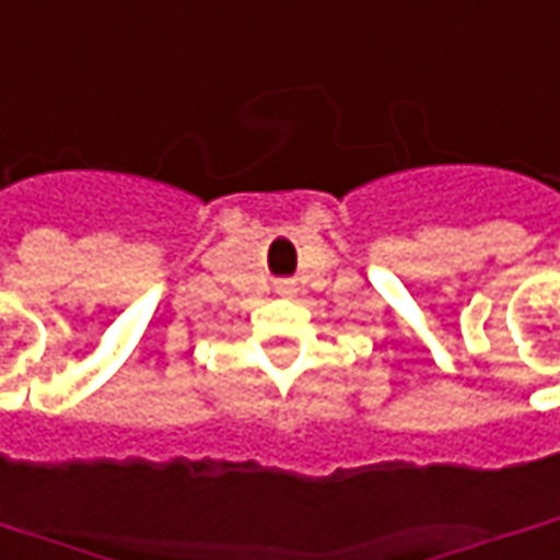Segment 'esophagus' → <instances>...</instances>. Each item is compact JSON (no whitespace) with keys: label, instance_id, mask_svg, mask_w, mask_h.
I'll use <instances>...</instances> for the list:
<instances>
[{"label":"esophagus","instance_id":"obj_1","mask_svg":"<svg viewBox=\"0 0 560 560\" xmlns=\"http://www.w3.org/2000/svg\"><path fill=\"white\" fill-rule=\"evenodd\" d=\"M276 291H279V296H293V293H296V288H293L291 281H281Z\"/></svg>","mask_w":560,"mask_h":560}]
</instances>
